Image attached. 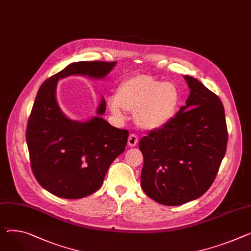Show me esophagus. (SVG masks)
<instances>
[{"label":"esophagus","mask_w":251,"mask_h":251,"mask_svg":"<svg viewBox=\"0 0 251 251\" xmlns=\"http://www.w3.org/2000/svg\"><path fill=\"white\" fill-rule=\"evenodd\" d=\"M138 143V136L136 134H130L128 138V145L130 147H134Z\"/></svg>","instance_id":"esophagus-1"}]
</instances>
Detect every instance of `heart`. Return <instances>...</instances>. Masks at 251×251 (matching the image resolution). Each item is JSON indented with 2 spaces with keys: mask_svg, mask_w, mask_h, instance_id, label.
<instances>
[{
  "mask_svg": "<svg viewBox=\"0 0 251 251\" xmlns=\"http://www.w3.org/2000/svg\"><path fill=\"white\" fill-rule=\"evenodd\" d=\"M179 103V93L171 82L149 75H136L123 80L116 96L108 99L111 112L120 119L125 112H135V121L146 130L164 127L173 118Z\"/></svg>",
  "mask_w": 251,
  "mask_h": 251,
  "instance_id": "1",
  "label": "heart"
}]
</instances>
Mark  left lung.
I'll return each mask as SVG.
<instances>
[{
	"mask_svg": "<svg viewBox=\"0 0 251 251\" xmlns=\"http://www.w3.org/2000/svg\"><path fill=\"white\" fill-rule=\"evenodd\" d=\"M191 89L187 105L164 127L141 138V187L155 202L179 206L204 195L226 153L228 131L219 97L183 76Z\"/></svg>",
	"mask_w": 251,
	"mask_h": 251,
	"instance_id": "left-lung-1",
	"label": "left lung"
}]
</instances>
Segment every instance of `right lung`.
<instances>
[{
  "instance_id": "obj_1",
  "label": "right lung",
  "mask_w": 251,
  "mask_h": 251,
  "mask_svg": "<svg viewBox=\"0 0 251 251\" xmlns=\"http://www.w3.org/2000/svg\"><path fill=\"white\" fill-rule=\"evenodd\" d=\"M116 61H78L48 77L38 90L26 129L32 173L39 185L64 199H81L101 188L111 163L124 152L129 132L101 117L69 119L55 99L56 82L72 75L103 78ZM103 99L98 114L103 115Z\"/></svg>"
}]
</instances>
